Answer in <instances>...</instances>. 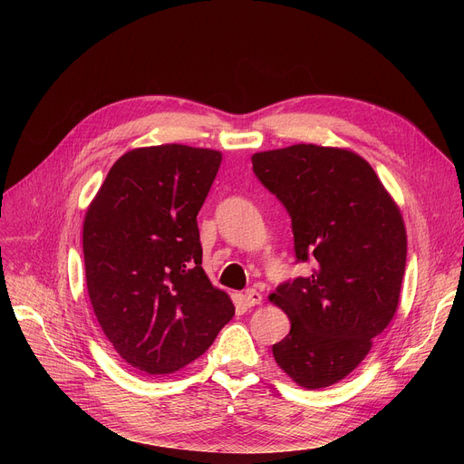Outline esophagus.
Here are the masks:
<instances>
[{"mask_svg": "<svg viewBox=\"0 0 464 464\" xmlns=\"http://www.w3.org/2000/svg\"><path fill=\"white\" fill-rule=\"evenodd\" d=\"M261 301H263V297L257 289H246L245 294H242V303H245V306H248V308L259 304Z\"/></svg>", "mask_w": 464, "mask_h": 464, "instance_id": "esophagus-1", "label": "esophagus"}]
</instances>
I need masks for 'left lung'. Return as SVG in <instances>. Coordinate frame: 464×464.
I'll use <instances>...</instances> for the list:
<instances>
[{
  "instance_id": "1",
  "label": "left lung",
  "mask_w": 464,
  "mask_h": 464,
  "mask_svg": "<svg viewBox=\"0 0 464 464\" xmlns=\"http://www.w3.org/2000/svg\"><path fill=\"white\" fill-rule=\"evenodd\" d=\"M252 165L291 216L297 259H312L306 276L269 295L291 322L275 361L301 387H329L359 367L399 308L401 208L371 163L348 149L301 142L256 152Z\"/></svg>"
}]
</instances>
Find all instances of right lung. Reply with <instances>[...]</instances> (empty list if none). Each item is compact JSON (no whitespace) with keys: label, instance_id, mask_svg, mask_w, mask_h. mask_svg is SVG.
<instances>
[{"label":"right lung","instance_id":"1","mask_svg":"<svg viewBox=\"0 0 464 464\" xmlns=\"http://www.w3.org/2000/svg\"><path fill=\"white\" fill-rule=\"evenodd\" d=\"M222 152L186 144L126 152L88 205L82 226L88 295L118 355L169 374L203 355L235 314L203 271L198 212Z\"/></svg>","mask_w":464,"mask_h":464}]
</instances>
